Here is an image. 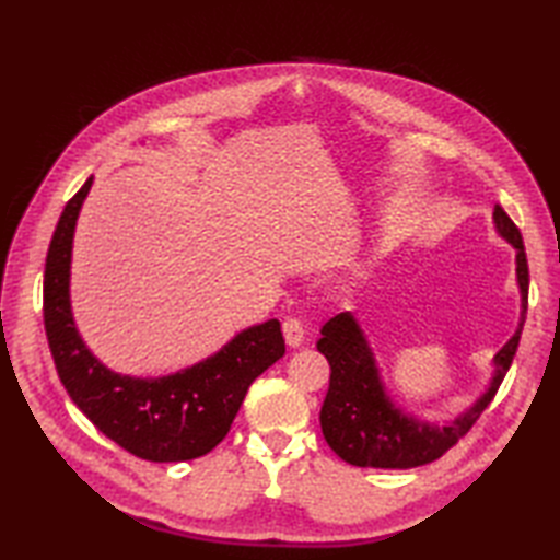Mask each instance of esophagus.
Listing matches in <instances>:
<instances>
[{"instance_id": "obj_1", "label": "esophagus", "mask_w": 560, "mask_h": 560, "mask_svg": "<svg viewBox=\"0 0 560 560\" xmlns=\"http://www.w3.org/2000/svg\"><path fill=\"white\" fill-rule=\"evenodd\" d=\"M283 337H287V343L291 349L301 347L303 339H305V329H303L299 319H287V323H283Z\"/></svg>"}]
</instances>
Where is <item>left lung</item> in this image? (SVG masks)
<instances>
[{
	"mask_svg": "<svg viewBox=\"0 0 560 560\" xmlns=\"http://www.w3.org/2000/svg\"><path fill=\"white\" fill-rule=\"evenodd\" d=\"M495 233L515 247V279L520 289V319L501 351L493 355L489 385L471 401V407L443 423L416 416L392 395L383 380L375 351L353 313H339L319 329L317 351L329 361V389L319 409V425L327 445L353 467L411 469L438 459L469 431L481 411L489 407L498 385L503 383L517 351L527 313L529 271L527 255L517 225L503 207L493 209Z\"/></svg>",
	"mask_w": 560,
	"mask_h": 560,
	"instance_id": "8db88e82",
	"label": "left lung"
}]
</instances>
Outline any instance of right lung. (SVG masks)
Masks as SVG:
<instances>
[{"label":"right lung","instance_id":"add662e5","mask_svg":"<svg viewBox=\"0 0 560 560\" xmlns=\"http://www.w3.org/2000/svg\"><path fill=\"white\" fill-rule=\"evenodd\" d=\"M93 177L67 201L45 259L43 317L57 375L83 416L113 443L149 462L207 455L229 433L253 380L287 353L279 319L237 331L192 365L156 377L122 375L81 339L71 311V249Z\"/></svg>","mask_w":560,"mask_h":560}]
</instances>
